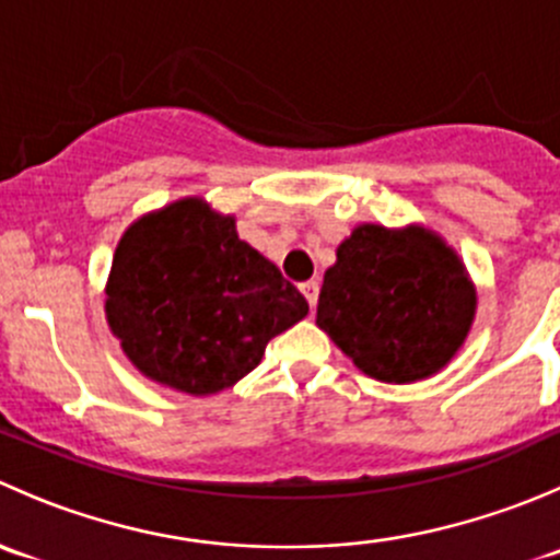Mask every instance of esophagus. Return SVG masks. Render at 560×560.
<instances>
[{
	"label": "esophagus",
	"instance_id": "esophagus-1",
	"mask_svg": "<svg viewBox=\"0 0 560 560\" xmlns=\"http://www.w3.org/2000/svg\"><path fill=\"white\" fill-rule=\"evenodd\" d=\"M301 292H303V298H306L308 301V306H316V298H319V281H303L301 284Z\"/></svg>",
	"mask_w": 560,
	"mask_h": 560
}]
</instances>
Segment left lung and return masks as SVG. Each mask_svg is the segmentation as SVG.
Segmentation results:
<instances>
[{
    "label": "left lung",
    "instance_id": "obj_1",
    "mask_svg": "<svg viewBox=\"0 0 560 560\" xmlns=\"http://www.w3.org/2000/svg\"><path fill=\"white\" fill-rule=\"evenodd\" d=\"M477 290L433 230L360 224L336 248L316 325L363 374L409 385L439 374L466 341Z\"/></svg>",
    "mask_w": 560,
    "mask_h": 560
}]
</instances>
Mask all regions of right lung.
<instances>
[{"instance_id":"add662e5","label":"right lung","mask_w":560,"mask_h":560,"mask_svg":"<svg viewBox=\"0 0 560 560\" xmlns=\"http://www.w3.org/2000/svg\"><path fill=\"white\" fill-rule=\"evenodd\" d=\"M105 316L151 382L186 395L233 387L270 338L308 303L270 259L202 197H184L127 228L113 254Z\"/></svg>"}]
</instances>
